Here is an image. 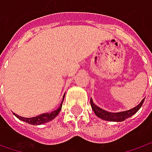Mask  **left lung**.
Instances as JSON below:
<instances>
[{
    "label": "left lung",
    "instance_id": "1",
    "mask_svg": "<svg viewBox=\"0 0 152 152\" xmlns=\"http://www.w3.org/2000/svg\"><path fill=\"white\" fill-rule=\"evenodd\" d=\"M145 101V98L140 102V103L136 106L135 107L132 108L130 110L124 111V112H121V113H109L107 111H105L99 107H97L96 104H94V102L91 99V107L93 109L95 114L96 115L98 118H102L106 121H112V122H122L124 121L127 118H130L134 113H136L139 109L141 107V106L143 105V102Z\"/></svg>",
    "mask_w": 152,
    "mask_h": 152
}]
</instances>
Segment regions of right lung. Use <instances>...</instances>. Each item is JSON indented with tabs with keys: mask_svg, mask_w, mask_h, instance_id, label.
<instances>
[{
	"mask_svg": "<svg viewBox=\"0 0 152 152\" xmlns=\"http://www.w3.org/2000/svg\"><path fill=\"white\" fill-rule=\"evenodd\" d=\"M64 96H65V95L63 96L62 102H61V103L60 104L59 107L57 108L56 110H55V111L51 112V113L40 114V115H39V116L34 117V118H23V117H20V116H18V115H17V114L15 113L14 115L18 118H19V119L22 120V121H23V122H26V123L29 124H32V125H39V124H43L45 123H47V122H49L50 120L54 119L58 115V113H60V111L61 110V106H62V102H63V100H64Z\"/></svg>",
	"mask_w": 152,
	"mask_h": 152,
	"instance_id": "right-lung-1",
	"label": "right lung"
}]
</instances>
